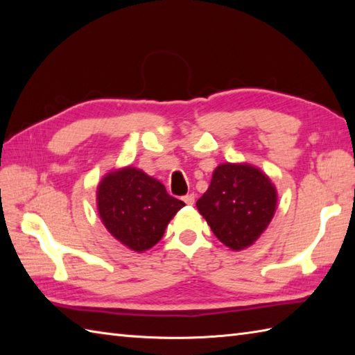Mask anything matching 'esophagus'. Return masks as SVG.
<instances>
[{
    "instance_id": "34e87169",
    "label": "esophagus",
    "mask_w": 355,
    "mask_h": 355,
    "mask_svg": "<svg viewBox=\"0 0 355 355\" xmlns=\"http://www.w3.org/2000/svg\"><path fill=\"white\" fill-rule=\"evenodd\" d=\"M183 201L186 202L187 206H192L193 202H195V195L193 193H187L186 197H183Z\"/></svg>"
}]
</instances>
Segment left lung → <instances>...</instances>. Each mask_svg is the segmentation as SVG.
I'll use <instances>...</instances> for the list:
<instances>
[{"instance_id":"left-lung-1","label":"left lung","mask_w":355,"mask_h":355,"mask_svg":"<svg viewBox=\"0 0 355 355\" xmlns=\"http://www.w3.org/2000/svg\"><path fill=\"white\" fill-rule=\"evenodd\" d=\"M277 191L266 172L250 163L216 166L198 212L214 235L233 252L253 245L271 223Z\"/></svg>"}]
</instances>
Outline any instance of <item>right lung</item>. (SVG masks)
Instances as JSON below:
<instances>
[{
	"label": "right lung",
	"mask_w": 355,
	"mask_h": 355,
	"mask_svg": "<svg viewBox=\"0 0 355 355\" xmlns=\"http://www.w3.org/2000/svg\"><path fill=\"white\" fill-rule=\"evenodd\" d=\"M96 202L111 236L137 253L153 248L184 206L182 200L166 192L162 182L134 166L105 173L97 184Z\"/></svg>",
	"instance_id": "1"
}]
</instances>
